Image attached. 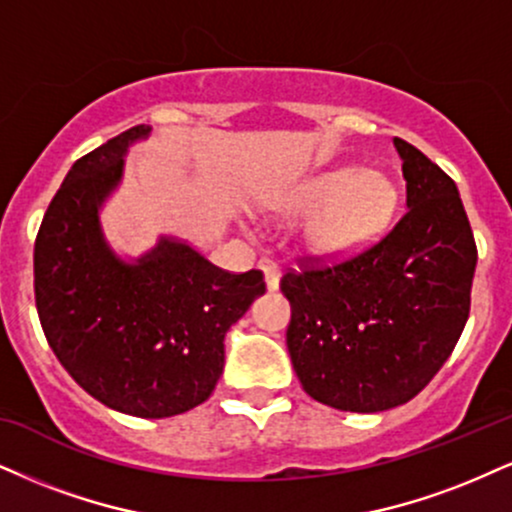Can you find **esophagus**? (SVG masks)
<instances>
[{
	"instance_id": "1",
	"label": "esophagus",
	"mask_w": 512,
	"mask_h": 512,
	"mask_svg": "<svg viewBox=\"0 0 512 512\" xmlns=\"http://www.w3.org/2000/svg\"><path fill=\"white\" fill-rule=\"evenodd\" d=\"M258 268H261L263 275H266L268 292H275V289L280 287V268H277V263L273 261V258H261Z\"/></svg>"
}]
</instances>
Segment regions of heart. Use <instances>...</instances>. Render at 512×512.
<instances>
[{
    "instance_id": "b5f03b06",
    "label": "heart",
    "mask_w": 512,
    "mask_h": 512,
    "mask_svg": "<svg viewBox=\"0 0 512 512\" xmlns=\"http://www.w3.org/2000/svg\"><path fill=\"white\" fill-rule=\"evenodd\" d=\"M399 192L380 170L337 166L299 182L282 199V213L311 216L304 239L313 254L346 258L380 239L394 218Z\"/></svg>"
}]
</instances>
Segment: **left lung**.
<instances>
[{
  "label": "left lung",
  "mask_w": 512,
  "mask_h": 512,
  "mask_svg": "<svg viewBox=\"0 0 512 512\" xmlns=\"http://www.w3.org/2000/svg\"><path fill=\"white\" fill-rule=\"evenodd\" d=\"M408 211L387 237L330 268L287 273V349L315 401L380 413L418 396L458 344L470 315L477 246L449 175L406 140Z\"/></svg>",
  "instance_id": "left-lung-1"
}]
</instances>
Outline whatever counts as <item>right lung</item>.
I'll return each instance as SVG.
<instances>
[{
	"label": "right lung",
	"mask_w": 512,
	"mask_h": 512,
	"mask_svg": "<svg viewBox=\"0 0 512 512\" xmlns=\"http://www.w3.org/2000/svg\"><path fill=\"white\" fill-rule=\"evenodd\" d=\"M113 137L73 163L35 239V304L68 375L104 406L170 418L204 403L225 365V334L266 292L261 270L232 275L192 244L161 237L125 261L99 211L123 180L130 144Z\"/></svg>",
	"instance_id": "add662e5"
}]
</instances>
